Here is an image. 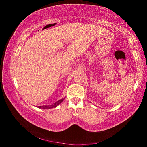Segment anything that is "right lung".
I'll return each mask as SVG.
<instances>
[{"mask_svg": "<svg viewBox=\"0 0 147 147\" xmlns=\"http://www.w3.org/2000/svg\"><path fill=\"white\" fill-rule=\"evenodd\" d=\"M65 99V98L61 99V100H59L58 101L56 102L55 103H54L53 104H51V105L49 106H39L38 108H41V109H51V108H56L57 106H58L59 104L61 103L63 101V100Z\"/></svg>", "mask_w": 147, "mask_h": 147, "instance_id": "obj_1", "label": "right lung"}]
</instances>
